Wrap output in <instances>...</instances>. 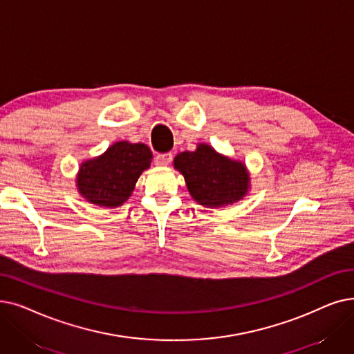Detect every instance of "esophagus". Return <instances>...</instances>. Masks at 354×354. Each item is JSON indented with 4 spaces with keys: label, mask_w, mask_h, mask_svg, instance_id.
Here are the masks:
<instances>
[{
    "label": "esophagus",
    "mask_w": 354,
    "mask_h": 354,
    "mask_svg": "<svg viewBox=\"0 0 354 354\" xmlns=\"http://www.w3.org/2000/svg\"><path fill=\"white\" fill-rule=\"evenodd\" d=\"M172 159H174V155H172L171 151H167V153H158L156 158H155V163L159 165V166H167L169 163L172 162Z\"/></svg>",
    "instance_id": "esophagus-1"
}]
</instances>
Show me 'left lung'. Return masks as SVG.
<instances>
[{
    "label": "left lung",
    "mask_w": 354,
    "mask_h": 354,
    "mask_svg": "<svg viewBox=\"0 0 354 354\" xmlns=\"http://www.w3.org/2000/svg\"><path fill=\"white\" fill-rule=\"evenodd\" d=\"M174 165L185 178L192 198L204 207L233 204L248 192L250 178L244 165L218 155L208 145L179 153Z\"/></svg>",
    "instance_id": "8db88e82"
}]
</instances>
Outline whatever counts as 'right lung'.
I'll use <instances>...</instances> for the list:
<instances>
[{"mask_svg": "<svg viewBox=\"0 0 354 354\" xmlns=\"http://www.w3.org/2000/svg\"><path fill=\"white\" fill-rule=\"evenodd\" d=\"M151 151L143 143L118 142L102 156L81 165L78 189L89 203L120 207L131 195L136 182L150 166Z\"/></svg>", "mask_w": 354, "mask_h": 354, "instance_id": "add662e5", "label": "right lung"}]
</instances>
